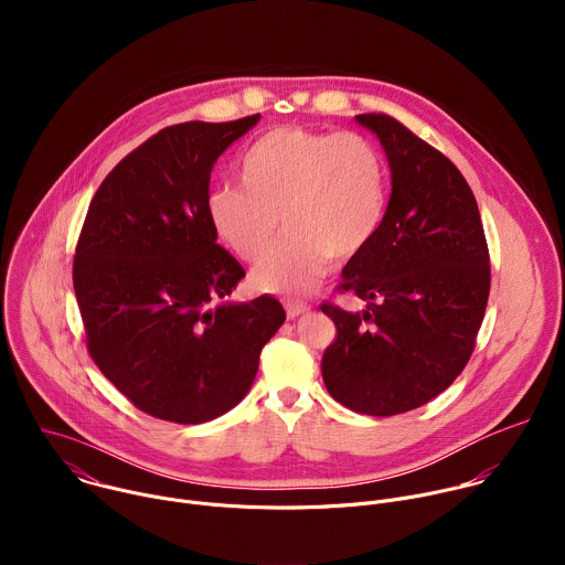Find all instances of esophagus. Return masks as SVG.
Listing matches in <instances>:
<instances>
[{"label":"esophagus","instance_id":"obj_1","mask_svg":"<svg viewBox=\"0 0 565 565\" xmlns=\"http://www.w3.org/2000/svg\"><path fill=\"white\" fill-rule=\"evenodd\" d=\"M306 312H310V306H308V303H303V301H286V315H288V319H297V317H301V315H306Z\"/></svg>","mask_w":565,"mask_h":565}]
</instances>
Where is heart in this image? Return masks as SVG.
<instances>
[{
  "label": "heart",
  "mask_w": 565,
  "mask_h": 565,
  "mask_svg": "<svg viewBox=\"0 0 565 565\" xmlns=\"http://www.w3.org/2000/svg\"><path fill=\"white\" fill-rule=\"evenodd\" d=\"M241 183L207 196V221L230 253L259 262L281 216L288 236L253 273V284L273 295L312 292L333 257L351 259L371 244L386 214L382 158L349 131L273 129L241 160Z\"/></svg>",
  "instance_id": "heart-1"
}]
</instances>
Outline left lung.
Returning <instances> with one entry per match:
<instances>
[{"instance_id": "8db88e82", "label": "left lung", "mask_w": 565, "mask_h": 565, "mask_svg": "<svg viewBox=\"0 0 565 565\" xmlns=\"http://www.w3.org/2000/svg\"><path fill=\"white\" fill-rule=\"evenodd\" d=\"M355 122L377 136L391 196L371 244L342 270L351 312L321 303L338 329L321 358L329 393L366 416L423 407L465 369L490 297V253L467 181L447 156L384 114Z\"/></svg>"}]
</instances>
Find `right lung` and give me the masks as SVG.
<instances>
[{"mask_svg":"<svg viewBox=\"0 0 565 565\" xmlns=\"http://www.w3.org/2000/svg\"><path fill=\"white\" fill-rule=\"evenodd\" d=\"M160 129L98 188L73 262L87 347L105 377L160 420L201 425L250 391L284 306L227 301L246 277L207 221L216 158L257 122Z\"/></svg>","mask_w":565,"mask_h":565,"instance_id":"1","label":"right lung"}]
</instances>
